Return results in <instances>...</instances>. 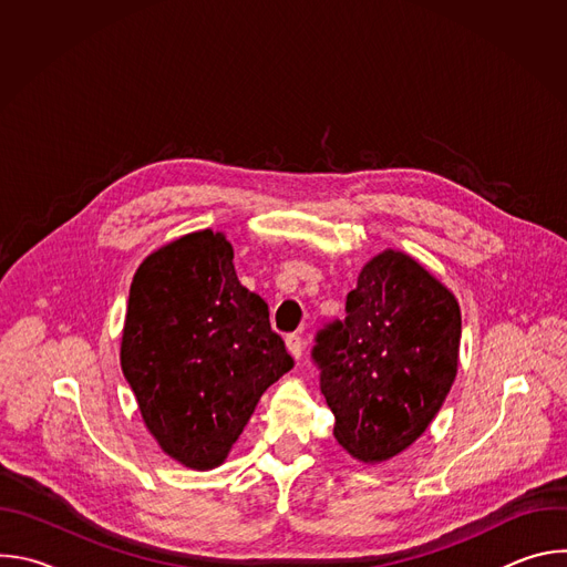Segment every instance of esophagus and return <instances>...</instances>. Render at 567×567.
<instances>
[{
	"label": "esophagus",
	"instance_id": "esophagus-1",
	"mask_svg": "<svg viewBox=\"0 0 567 567\" xmlns=\"http://www.w3.org/2000/svg\"><path fill=\"white\" fill-rule=\"evenodd\" d=\"M285 343H287V350H289V354H291L293 359H300V357H302V339H300L298 334H289V337L285 339Z\"/></svg>",
	"mask_w": 567,
	"mask_h": 567
}]
</instances>
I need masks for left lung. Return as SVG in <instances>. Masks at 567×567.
Returning a JSON list of instances; mask_svg holds the SVG:
<instances>
[{"mask_svg": "<svg viewBox=\"0 0 567 567\" xmlns=\"http://www.w3.org/2000/svg\"><path fill=\"white\" fill-rule=\"evenodd\" d=\"M462 316L417 260L383 251L359 274L346 318L316 334L311 359L334 413V437L374 464L406 451L455 381Z\"/></svg>", "mask_w": 567, "mask_h": 567, "instance_id": "left-lung-1", "label": "left lung"}]
</instances>
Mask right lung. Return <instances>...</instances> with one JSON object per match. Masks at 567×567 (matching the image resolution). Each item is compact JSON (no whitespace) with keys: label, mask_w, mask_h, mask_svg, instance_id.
<instances>
[{"label":"right lung","mask_w":567,"mask_h":567,"mask_svg":"<svg viewBox=\"0 0 567 567\" xmlns=\"http://www.w3.org/2000/svg\"><path fill=\"white\" fill-rule=\"evenodd\" d=\"M121 368L158 446L184 466H219L262 392L293 368L267 302L241 287L233 247L210 228L136 269Z\"/></svg>","instance_id":"add662e5"}]
</instances>
